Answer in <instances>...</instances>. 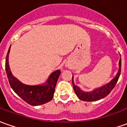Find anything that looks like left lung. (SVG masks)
Here are the masks:
<instances>
[{
  "mask_svg": "<svg viewBox=\"0 0 127 127\" xmlns=\"http://www.w3.org/2000/svg\"><path fill=\"white\" fill-rule=\"evenodd\" d=\"M119 64H120L119 65L120 68H119V71H118L117 76L107 85H104L100 88L96 89L92 92L86 93V92L82 91L78 86L75 85L73 81V77H72V84H73V87H74V90L76 95H77V96L82 101H97V100L101 99L105 96H106L112 91V90L114 88V87L115 86L118 79H119V77L120 76V74H121V58L120 60Z\"/></svg>",
  "mask_w": 127,
  "mask_h": 127,
  "instance_id": "obj_1",
  "label": "left lung"
}]
</instances>
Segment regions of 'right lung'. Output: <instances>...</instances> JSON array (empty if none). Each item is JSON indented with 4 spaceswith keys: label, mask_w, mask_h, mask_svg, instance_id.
Returning a JSON list of instances; mask_svg holds the SVG:
<instances>
[{
    "label": "right lung",
    "mask_w": 127,
    "mask_h": 127,
    "mask_svg": "<svg viewBox=\"0 0 127 127\" xmlns=\"http://www.w3.org/2000/svg\"><path fill=\"white\" fill-rule=\"evenodd\" d=\"M9 50L10 47L6 56L5 70L9 85L13 90L22 99L32 106H39L50 101L53 97L57 81L61 73L60 70L53 72L45 85L31 86L23 84L13 76L9 69L8 63Z\"/></svg>",
    "instance_id": "right-lung-1"
}]
</instances>
